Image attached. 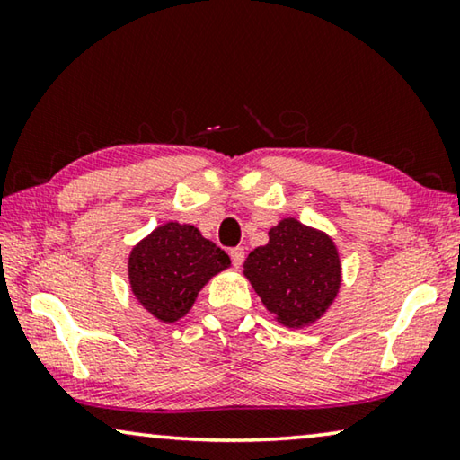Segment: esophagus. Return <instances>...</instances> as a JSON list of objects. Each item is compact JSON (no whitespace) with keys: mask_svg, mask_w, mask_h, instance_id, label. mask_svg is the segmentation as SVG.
<instances>
[{"mask_svg":"<svg viewBox=\"0 0 460 460\" xmlns=\"http://www.w3.org/2000/svg\"><path fill=\"white\" fill-rule=\"evenodd\" d=\"M229 255H231L233 266L239 268L241 263H243V260H245V249H243V247H233L231 252H229Z\"/></svg>","mask_w":460,"mask_h":460,"instance_id":"1","label":"esophagus"}]
</instances>
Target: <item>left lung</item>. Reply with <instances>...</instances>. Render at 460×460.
<instances>
[{"label":"left lung","instance_id":"obj_1","mask_svg":"<svg viewBox=\"0 0 460 460\" xmlns=\"http://www.w3.org/2000/svg\"><path fill=\"white\" fill-rule=\"evenodd\" d=\"M268 235V245L247 255L243 274L278 323L290 329L313 324L339 292L337 247L296 219L279 221Z\"/></svg>","mask_w":460,"mask_h":460}]
</instances>
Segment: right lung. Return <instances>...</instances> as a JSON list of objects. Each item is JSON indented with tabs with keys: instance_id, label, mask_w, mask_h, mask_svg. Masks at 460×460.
<instances>
[{
	"instance_id": "1",
	"label": "right lung",
	"mask_w": 460,
	"mask_h": 460,
	"mask_svg": "<svg viewBox=\"0 0 460 460\" xmlns=\"http://www.w3.org/2000/svg\"><path fill=\"white\" fill-rule=\"evenodd\" d=\"M229 263V255L197 227L166 223L131 249V292L158 321L174 323L189 313L200 288Z\"/></svg>"
}]
</instances>
